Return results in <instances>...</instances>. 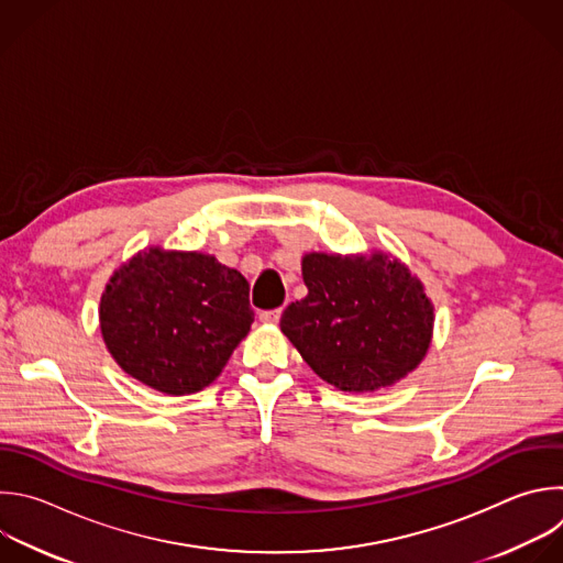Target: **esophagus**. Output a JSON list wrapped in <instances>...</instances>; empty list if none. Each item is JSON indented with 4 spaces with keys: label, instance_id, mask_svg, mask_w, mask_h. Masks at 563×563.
Masks as SVG:
<instances>
[{
    "label": "esophagus",
    "instance_id": "esophagus-1",
    "mask_svg": "<svg viewBox=\"0 0 563 563\" xmlns=\"http://www.w3.org/2000/svg\"><path fill=\"white\" fill-rule=\"evenodd\" d=\"M280 313H283V309H269V311H261V320L263 322H278L280 320Z\"/></svg>",
    "mask_w": 563,
    "mask_h": 563
}]
</instances>
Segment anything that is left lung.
I'll list each match as a JSON object with an SVG mask.
<instances>
[{
	"label": "left lung",
	"mask_w": 563,
	"mask_h": 563,
	"mask_svg": "<svg viewBox=\"0 0 563 563\" xmlns=\"http://www.w3.org/2000/svg\"><path fill=\"white\" fill-rule=\"evenodd\" d=\"M307 296L280 331L318 376L340 391H376L411 373L429 351L433 302L409 267L389 254H305Z\"/></svg>",
	"instance_id": "left-lung-1"
}]
</instances>
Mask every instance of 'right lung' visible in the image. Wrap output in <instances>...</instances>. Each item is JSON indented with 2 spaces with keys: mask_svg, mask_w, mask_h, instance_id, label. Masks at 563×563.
Returning <instances> with one entry per match:
<instances>
[{
  "mask_svg": "<svg viewBox=\"0 0 563 563\" xmlns=\"http://www.w3.org/2000/svg\"><path fill=\"white\" fill-rule=\"evenodd\" d=\"M99 322L128 376L167 396L197 394L254 322L250 283L210 254L147 247L112 274Z\"/></svg>",
  "mask_w": 563,
  "mask_h": 563,
  "instance_id": "add662e5",
  "label": "right lung"
}]
</instances>
